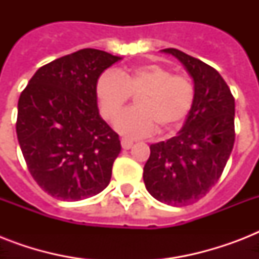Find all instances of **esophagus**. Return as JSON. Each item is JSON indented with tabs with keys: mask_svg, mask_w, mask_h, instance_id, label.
<instances>
[{
	"mask_svg": "<svg viewBox=\"0 0 259 259\" xmlns=\"http://www.w3.org/2000/svg\"><path fill=\"white\" fill-rule=\"evenodd\" d=\"M133 140H130V138H122L121 145L123 149H130V148L133 146Z\"/></svg>",
	"mask_w": 259,
	"mask_h": 259,
	"instance_id": "obj_1",
	"label": "esophagus"
}]
</instances>
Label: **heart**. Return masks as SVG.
<instances>
[{
	"label": "heart",
	"mask_w": 259,
	"mask_h": 259,
	"mask_svg": "<svg viewBox=\"0 0 259 259\" xmlns=\"http://www.w3.org/2000/svg\"><path fill=\"white\" fill-rule=\"evenodd\" d=\"M137 95L136 107L121 114L114 123L118 133L126 137L149 136L157 126L162 132L177 127L195 103L192 80L185 75H172L160 64H142L117 74L106 71L95 83L99 110L107 121Z\"/></svg>",
	"instance_id": "obj_1"
}]
</instances>
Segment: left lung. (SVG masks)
Segmentation results:
<instances>
[{"label": "left lung", "instance_id": "obj_1", "mask_svg": "<svg viewBox=\"0 0 259 259\" xmlns=\"http://www.w3.org/2000/svg\"><path fill=\"white\" fill-rule=\"evenodd\" d=\"M162 52L192 76L195 103L177 136L150 145L144 183L154 199L181 207L204 197L222 176L235 141V101L215 68L175 48Z\"/></svg>", "mask_w": 259, "mask_h": 259}]
</instances>
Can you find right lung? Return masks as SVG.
I'll list each match as a JSON object with an SVG mask.
<instances>
[{"label": "right lung", "mask_w": 259, "mask_h": 259, "mask_svg": "<svg viewBox=\"0 0 259 259\" xmlns=\"http://www.w3.org/2000/svg\"><path fill=\"white\" fill-rule=\"evenodd\" d=\"M119 59L76 51L40 67L20 95L18 144L32 177L51 196L83 200L109 185L121 141L99 115L95 83Z\"/></svg>", "instance_id": "obj_1"}]
</instances>
